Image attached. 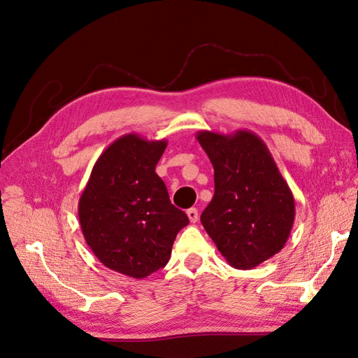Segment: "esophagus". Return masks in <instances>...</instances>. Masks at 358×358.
<instances>
[{
	"mask_svg": "<svg viewBox=\"0 0 358 358\" xmlns=\"http://www.w3.org/2000/svg\"><path fill=\"white\" fill-rule=\"evenodd\" d=\"M187 215H188V218H189V221H191L192 224L199 221V210H197L196 208L188 209V210H187Z\"/></svg>",
	"mask_w": 358,
	"mask_h": 358,
	"instance_id": "esophagus-1",
	"label": "esophagus"
}]
</instances>
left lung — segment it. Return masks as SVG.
Listing matches in <instances>:
<instances>
[{
    "label": "left lung",
    "mask_w": 358,
    "mask_h": 358,
    "mask_svg": "<svg viewBox=\"0 0 358 358\" xmlns=\"http://www.w3.org/2000/svg\"><path fill=\"white\" fill-rule=\"evenodd\" d=\"M215 170V194L201 224L234 268L249 270L278 254L294 224V197L255 133L199 131Z\"/></svg>",
    "instance_id": "left-lung-1"
}]
</instances>
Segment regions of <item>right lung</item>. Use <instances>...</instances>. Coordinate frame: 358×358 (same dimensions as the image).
I'll use <instances>...</instances> for the list:
<instances>
[{
    "mask_svg": "<svg viewBox=\"0 0 358 358\" xmlns=\"http://www.w3.org/2000/svg\"><path fill=\"white\" fill-rule=\"evenodd\" d=\"M167 140L116 138L99 157L79 199L86 243L115 272L143 279L164 267L189 220L169 199L155 166Z\"/></svg>",
    "mask_w": 358,
    "mask_h": 358,
    "instance_id": "add662e5",
    "label": "right lung"
}]
</instances>
